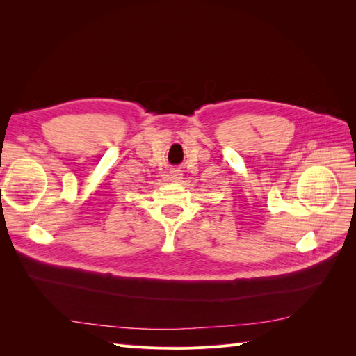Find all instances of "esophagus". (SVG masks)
Instances as JSON below:
<instances>
[{"label": "esophagus", "mask_w": 356, "mask_h": 356, "mask_svg": "<svg viewBox=\"0 0 356 356\" xmlns=\"http://www.w3.org/2000/svg\"><path fill=\"white\" fill-rule=\"evenodd\" d=\"M169 178H170L172 181H181V179H182L181 170H178V169H170V170H169Z\"/></svg>", "instance_id": "34e87169"}]
</instances>
